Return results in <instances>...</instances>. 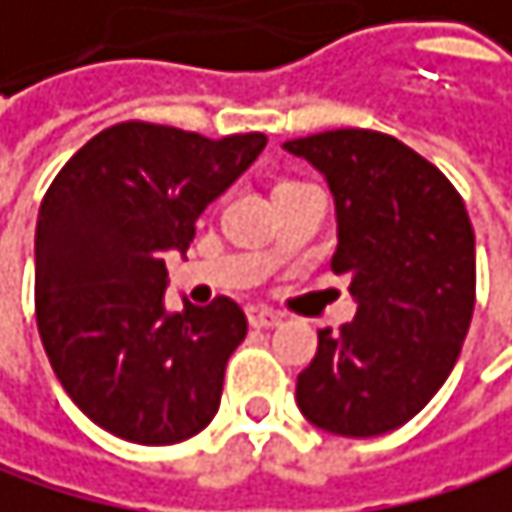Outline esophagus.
Returning <instances> with one entry per match:
<instances>
[{"label": "esophagus", "instance_id": "obj_1", "mask_svg": "<svg viewBox=\"0 0 512 512\" xmlns=\"http://www.w3.org/2000/svg\"><path fill=\"white\" fill-rule=\"evenodd\" d=\"M245 315H248V324L258 327V330H267V327H279L282 324V315L279 312H270V309H261V306H251Z\"/></svg>", "mask_w": 512, "mask_h": 512}]
</instances>
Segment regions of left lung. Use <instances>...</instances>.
Masks as SVG:
<instances>
[{
  "instance_id": "1",
  "label": "left lung",
  "mask_w": 512,
  "mask_h": 512,
  "mask_svg": "<svg viewBox=\"0 0 512 512\" xmlns=\"http://www.w3.org/2000/svg\"><path fill=\"white\" fill-rule=\"evenodd\" d=\"M336 200L333 273L351 276L357 315L297 378L303 417L333 435L405 426L453 372L474 315V227L453 182L402 140L336 128L285 143Z\"/></svg>"
}]
</instances>
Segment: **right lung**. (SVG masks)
Returning <instances> with one entry per match:
<instances>
[{
    "label": "right lung",
    "mask_w": 512,
    "mask_h": 512,
    "mask_svg": "<svg viewBox=\"0 0 512 512\" xmlns=\"http://www.w3.org/2000/svg\"><path fill=\"white\" fill-rule=\"evenodd\" d=\"M267 137L119 122L80 146L50 182L35 227V318L50 366L104 432L146 447L206 429L245 315L164 309V251L194 239L197 215L227 191Z\"/></svg>",
    "instance_id": "right-lung-1"
}]
</instances>
